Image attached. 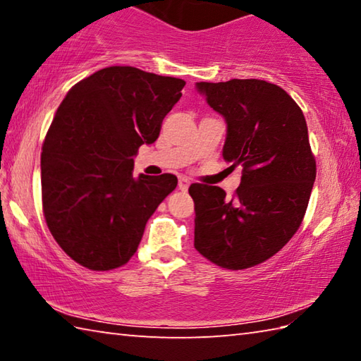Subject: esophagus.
Listing matches in <instances>:
<instances>
[{"instance_id":"esophagus-1","label":"esophagus","mask_w":361,"mask_h":361,"mask_svg":"<svg viewBox=\"0 0 361 361\" xmlns=\"http://www.w3.org/2000/svg\"><path fill=\"white\" fill-rule=\"evenodd\" d=\"M189 183H191V181H189V180L186 178V176H180V180H178V188L181 189V191H186V189L189 188Z\"/></svg>"}]
</instances>
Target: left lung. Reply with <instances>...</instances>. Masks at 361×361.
Wrapping results in <instances>:
<instances>
[{"instance_id": "left-lung-1", "label": "left lung", "mask_w": 361, "mask_h": 361, "mask_svg": "<svg viewBox=\"0 0 361 361\" xmlns=\"http://www.w3.org/2000/svg\"><path fill=\"white\" fill-rule=\"evenodd\" d=\"M226 119L223 157L242 167L232 197L194 183V247L219 267L261 264L285 247L302 223L317 175L307 124L298 103L261 79L197 82Z\"/></svg>"}]
</instances>
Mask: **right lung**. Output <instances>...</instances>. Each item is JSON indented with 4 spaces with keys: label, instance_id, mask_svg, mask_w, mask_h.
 Segmentation results:
<instances>
[{
    "label": "right lung",
    "instance_id": "1",
    "mask_svg": "<svg viewBox=\"0 0 361 361\" xmlns=\"http://www.w3.org/2000/svg\"><path fill=\"white\" fill-rule=\"evenodd\" d=\"M185 81L108 66L73 85L41 152L42 212L60 248L90 271L124 266L176 176H133V157L154 143Z\"/></svg>",
    "mask_w": 361,
    "mask_h": 361
}]
</instances>
